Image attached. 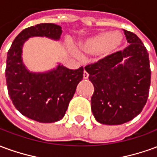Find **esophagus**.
I'll use <instances>...</instances> for the list:
<instances>
[{"label":"esophagus","instance_id":"34e87169","mask_svg":"<svg viewBox=\"0 0 157 157\" xmlns=\"http://www.w3.org/2000/svg\"><path fill=\"white\" fill-rule=\"evenodd\" d=\"M88 76H89L88 73L86 71H84V72H83V78L87 79V78H88Z\"/></svg>","mask_w":157,"mask_h":157}]
</instances>
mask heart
Masks as SVG:
<instances>
[{"label":"heart","mask_w":157,"mask_h":157,"mask_svg":"<svg viewBox=\"0 0 157 157\" xmlns=\"http://www.w3.org/2000/svg\"><path fill=\"white\" fill-rule=\"evenodd\" d=\"M123 37L118 33L105 31L86 40L81 44L83 52L89 55L102 56L112 55L121 47Z\"/></svg>","instance_id":"b5f03b06"}]
</instances>
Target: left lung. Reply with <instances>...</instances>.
Returning <instances> with one entry per match:
<instances>
[{
  "mask_svg": "<svg viewBox=\"0 0 157 157\" xmlns=\"http://www.w3.org/2000/svg\"><path fill=\"white\" fill-rule=\"evenodd\" d=\"M129 45L85 66L94 86L91 107L97 121L118 125L140 113L151 86L149 54L139 37L124 29ZM124 58H128L123 63Z\"/></svg>",
  "mask_w": 157,
  "mask_h": 157,
  "instance_id": "1",
  "label": "left lung"
}]
</instances>
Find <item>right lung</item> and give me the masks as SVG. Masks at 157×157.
Listing matches in <instances>:
<instances>
[{
	"mask_svg": "<svg viewBox=\"0 0 157 157\" xmlns=\"http://www.w3.org/2000/svg\"><path fill=\"white\" fill-rule=\"evenodd\" d=\"M61 27L40 23L22 30L7 52L6 80L8 94L22 115L40 123L60 120L65 114L76 86L83 78V67L70 70L63 65L43 74L29 72L22 61L24 42L33 36L59 39Z\"/></svg>",
	"mask_w": 157,
	"mask_h": 157,
	"instance_id": "obj_1",
	"label": "right lung"
}]
</instances>
